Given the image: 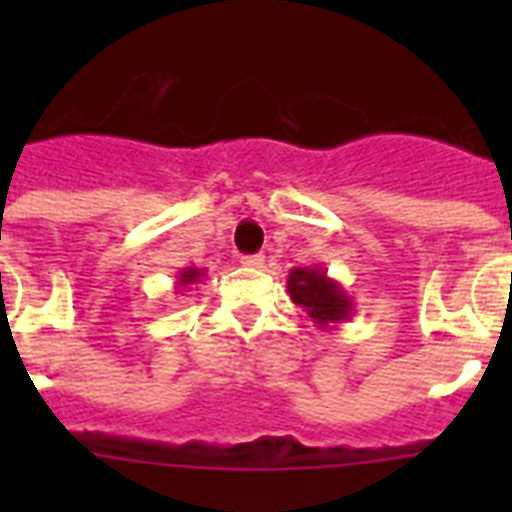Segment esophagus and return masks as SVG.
<instances>
[{
    "label": "esophagus",
    "mask_w": 512,
    "mask_h": 512,
    "mask_svg": "<svg viewBox=\"0 0 512 512\" xmlns=\"http://www.w3.org/2000/svg\"><path fill=\"white\" fill-rule=\"evenodd\" d=\"M266 264V256H261V253H256V256H243V266H248V269H264Z\"/></svg>",
    "instance_id": "1"
}]
</instances>
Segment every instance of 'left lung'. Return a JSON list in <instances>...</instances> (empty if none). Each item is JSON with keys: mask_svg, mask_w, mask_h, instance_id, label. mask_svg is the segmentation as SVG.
Listing matches in <instances>:
<instances>
[{"mask_svg": "<svg viewBox=\"0 0 512 512\" xmlns=\"http://www.w3.org/2000/svg\"><path fill=\"white\" fill-rule=\"evenodd\" d=\"M287 292L318 328H336L354 315V300L346 289L318 266H295L289 271Z\"/></svg>", "mask_w": 512, "mask_h": 512, "instance_id": "1", "label": "left lung"}]
</instances>
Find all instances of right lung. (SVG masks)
Wrapping results in <instances>:
<instances>
[{"instance_id": "1", "label": "right lung", "mask_w": 512, "mask_h": 512, "mask_svg": "<svg viewBox=\"0 0 512 512\" xmlns=\"http://www.w3.org/2000/svg\"><path fill=\"white\" fill-rule=\"evenodd\" d=\"M202 277H205V269H197V266H187V269H182L179 274H176V289H179V292H187L192 284L202 282Z\"/></svg>"}]
</instances>
